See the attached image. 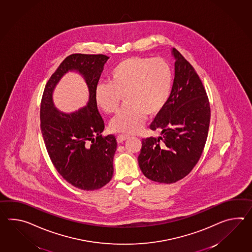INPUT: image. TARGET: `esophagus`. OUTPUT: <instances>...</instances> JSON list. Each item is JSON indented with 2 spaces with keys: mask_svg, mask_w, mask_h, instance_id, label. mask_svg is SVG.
<instances>
[{
  "mask_svg": "<svg viewBox=\"0 0 252 252\" xmlns=\"http://www.w3.org/2000/svg\"><path fill=\"white\" fill-rule=\"evenodd\" d=\"M128 137V134H118L117 140H118V143H122L125 140L127 139Z\"/></svg>",
  "mask_w": 252,
  "mask_h": 252,
  "instance_id": "esophagus-1",
  "label": "esophagus"
}]
</instances>
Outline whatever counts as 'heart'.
Wrapping results in <instances>:
<instances>
[{
  "label": "heart",
  "mask_w": 252,
  "mask_h": 252,
  "mask_svg": "<svg viewBox=\"0 0 252 252\" xmlns=\"http://www.w3.org/2000/svg\"><path fill=\"white\" fill-rule=\"evenodd\" d=\"M173 70L162 58L131 57L113 67L109 82L97 85L95 101L106 114L126 105L110 123L113 132L135 133L146 120L166 105L173 87Z\"/></svg>",
  "instance_id": "heart-1"
}]
</instances>
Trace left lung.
I'll list each match as a JSON object with an SVG mask.
<instances>
[{"label":"left lung","mask_w":252,"mask_h":252,"mask_svg":"<svg viewBox=\"0 0 252 252\" xmlns=\"http://www.w3.org/2000/svg\"><path fill=\"white\" fill-rule=\"evenodd\" d=\"M172 52L173 89L150 125L161 135L143 139L138 156L142 173L160 184H174L190 174L203 151L211 119L208 95L194 67L177 50Z\"/></svg>","instance_id":"8db88e82"}]
</instances>
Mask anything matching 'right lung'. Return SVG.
<instances>
[{"mask_svg":"<svg viewBox=\"0 0 252 252\" xmlns=\"http://www.w3.org/2000/svg\"><path fill=\"white\" fill-rule=\"evenodd\" d=\"M108 59L103 54L67 56L48 80L40 103V129L51 162L68 184L81 190L100 189L110 182L114 173L113 159L118 143L114 134H101L105 124L95 95ZM72 70L84 76L90 99L87 106L66 114L55 107L52 93L60 78Z\"/></svg>","mask_w":252,"mask_h":252,"instance_id":"add662e5","label":"right lung"}]
</instances>
